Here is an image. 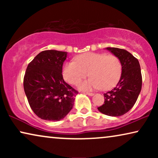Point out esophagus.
Here are the masks:
<instances>
[{"label": "esophagus", "mask_w": 158, "mask_h": 158, "mask_svg": "<svg viewBox=\"0 0 158 158\" xmlns=\"http://www.w3.org/2000/svg\"><path fill=\"white\" fill-rule=\"evenodd\" d=\"M86 94L88 95V96H93L94 95V94H93V93H86Z\"/></svg>", "instance_id": "34e87169"}]
</instances>
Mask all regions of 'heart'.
<instances>
[{
	"instance_id": "1",
	"label": "heart",
	"mask_w": 158,
	"mask_h": 158,
	"mask_svg": "<svg viewBox=\"0 0 158 158\" xmlns=\"http://www.w3.org/2000/svg\"><path fill=\"white\" fill-rule=\"evenodd\" d=\"M88 73L90 78L80 85L81 90H109L119 81L122 73V63L115 55L88 52L77 56L75 61L66 62L62 69L64 81L75 85L87 77Z\"/></svg>"
}]
</instances>
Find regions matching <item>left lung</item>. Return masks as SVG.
Segmentation results:
<instances>
[{
    "instance_id": "1",
    "label": "left lung",
    "mask_w": 158,
    "mask_h": 158,
    "mask_svg": "<svg viewBox=\"0 0 158 158\" xmlns=\"http://www.w3.org/2000/svg\"><path fill=\"white\" fill-rule=\"evenodd\" d=\"M106 49L119 59L122 73L116 87L103 94L104 103L98 110L106 115L120 116L127 113L137 100L142 89L141 68L138 60L128 51L116 47Z\"/></svg>"
}]
</instances>
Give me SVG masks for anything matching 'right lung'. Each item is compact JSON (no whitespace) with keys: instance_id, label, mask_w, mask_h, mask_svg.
Returning a JSON list of instances; mask_svg holds the SVG:
<instances>
[{"instance_id":"right-lung-1","label":"right lung","mask_w":158,"mask_h":158,"mask_svg":"<svg viewBox=\"0 0 158 158\" xmlns=\"http://www.w3.org/2000/svg\"><path fill=\"white\" fill-rule=\"evenodd\" d=\"M67 54L42 51L27 66L23 88L32 111L42 119L61 120L74 105L78 92L64 82L62 74Z\"/></svg>"}]
</instances>
